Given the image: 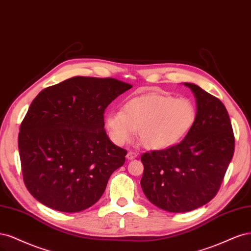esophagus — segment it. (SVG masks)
I'll use <instances>...</instances> for the list:
<instances>
[{
	"label": "esophagus",
	"instance_id": "34e87169",
	"mask_svg": "<svg viewBox=\"0 0 251 251\" xmlns=\"http://www.w3.org/2000/svg\"><path fill=\"white\" fill-rule=\"evenodd\" d=\"M136 156H137V154H136L135 152H133V151H128L127 155H126L127 159H129V160H132V159H134Z\"/></svg>",
	"mask_w": 251,
	"mask_h": 251
}]
</instances>
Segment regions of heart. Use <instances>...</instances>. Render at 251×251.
Here are the masks:
<instances>
[{
    "label": "heart",
    "mask_w": 251,
    "mask_h": 251,
    "mask_svg": "<svg viewBox=\"0 0 251 251\" xmlns=\"http://www.w3.org/2000/svg\"><path fill=\"white\" fill-rule=\"evenodd\" d=\"M197 109L188 98L150 93L129 99L122 110L105 116V127L110 140L122 146L139 130L144 147L164 150L184 139L196 122Z\"/></svg>",
    "instance_id": "obj_1"
}]
</instances>
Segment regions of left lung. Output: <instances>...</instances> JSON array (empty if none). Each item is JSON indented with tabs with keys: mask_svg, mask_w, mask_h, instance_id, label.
Instances as JSON below:
<instances>
[{
	"mask_svg": "<svg viewBox=\"0 0 251 251\" xmlns=\"http://www.w3.org/2000/svg\"><path fill=\"white\" fill-rule=\"evenodd\" d=\"M197 118L175 146L144 153L141 187L155 206L171 213L196 209L219 191L233 155L234 136L223 103L194 83Z\"/></svg>",
	"mask_w": 251,
	"mask_h": 251,
	"instance_id": "obj_1",
	"label": "left lung"
}]
</instances>
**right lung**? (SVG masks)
I'll use <instances>...</instances> for the list:
<instances>
[{"mask_svg":"<svg viewBox=\"0 0 251 251\" xmlns=\"http://www.w3.org/2000/svg\"><path fill=\"white\" fill-rule=\"evenodd\" d=\"M131 87L79 76L35 97L21 124L19 151L24 182L40 203L76 213L101 198L127 154L104 130V110Z\"/></svg>","mask_w":251,"mask_h":251,"instance_id":"1","label":"right lung"}]
</instances>
